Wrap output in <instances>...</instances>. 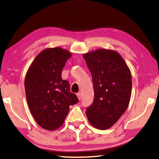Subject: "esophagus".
Masks as SVG:
<instances>
[{
  "label": "esophagus",
  "instance_id": "obj_1",
  "mask_svg": "<svg viewBox=\"0 0 159 159\" xmlns=\"http://www.w3.org/2000/svg\"><path fill=\"white\" fill-rule=\"evenodd\" d=\"M76 95H77V97H78V99H79V100H80V99H81V94H80V93H77Z\"/></svg>",
  "mask_w": 159,
  "mask_h": 159
}]
</instances>
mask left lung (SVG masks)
<instances>
[{
    "label": "left lung",
    "mask_w": 159,
    "mask_h": 159,
    "mask_svg": "<svg viewBox=\"0 0 159 159\" xmlns=\"http://www.w3.org/2000/svg\"><path fill=\"white\" fill-rule=\"evenodd\" d=\"M91 71L94 101L87 109L90 124L107 129L118 121L127 109L132 93L131 72L118 52L99 48L83 54Z\"/></svg>",
    "instance_id": "1"
}]
</instances>
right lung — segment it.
<instances>
[{"label":"right lung","instance_id":"right-lung-1","mask_svg":"<svg viewBox=\"0 0 159 159\" xmlns=\"http://www.w3.org/2000/svg\"><path fill=\"white\" fill-rule=\"evenodd\" d=\"M71 56L62 48H46L35 57L26 73L25 89L30 110L40 127L49 131L60 128L69 106L79 102L70 91L68 81L61 77Z\"/></svg>","mask_w":159,"mask_h":159}]
</instances>
